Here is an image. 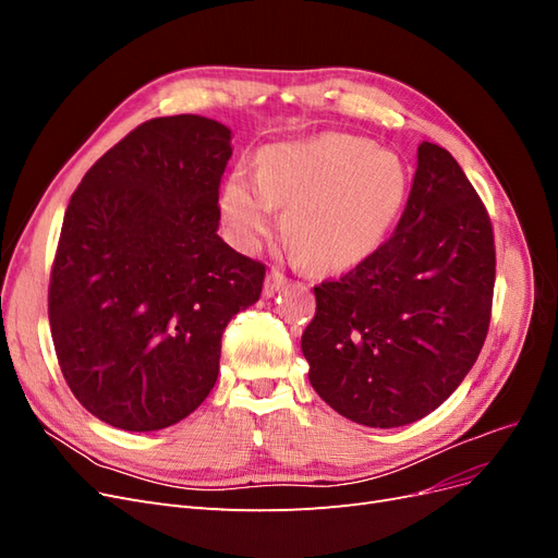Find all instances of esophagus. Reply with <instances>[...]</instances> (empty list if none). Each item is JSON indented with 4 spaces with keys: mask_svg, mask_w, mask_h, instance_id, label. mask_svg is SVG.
Returning a JSON list of instances; mask_svg holds the SVG:
<instances>
[{
    "mask_svg": "<svg viewBox=\"0 0 558 558\" xmlns=\"http://www.w3.org/2000/svg\"><path fill=\"white\" fill-rule=\"evenodd\" d=\"M286 286V277L279 272V269H269L267 272V277H265V293L267 295H275V293H279L281 289Z\"/></svg>",
    "mask_w": 558,
    "mask_h": 558,
    "instance_id": "obj_1",
    "label": "esophagus"
}]
</instances>
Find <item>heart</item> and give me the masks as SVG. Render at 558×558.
I'll return each instance as SVG.
<instances>
[{
  "instance_id": "b5f03b06",
  "label": "heart",
  "mask_w": 558,
  "mask_h": 558,
  "mask_svg": "<svg viewBox=\"0 0 558 558\" xmlns=\"http://www.w3.org/2000/svg\"><path fill=\"white\" fill-rule=\"evenodd\" d=\"M408 195L400 158L351 134L277 144L258 172L232 170L221 193V216L232 242L256 251L283 211V234L312 267H356L391 232Z\"/></svg>"
}]
</instances>
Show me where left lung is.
<instances>
[{"mask_svg": "<svg viewBox=\"0 0 558 558\" xmlns=\"http://www.w3.org/2000/svg\"><path fill=\"white\" fill-rule=\"evenodd\" d=\"M494 230L461 165L421 142L396 232L337 281L316 286L302 332L310 381L369 428L424 418L475 365L492 320Z\"/></svg>", "mask_w": 558, "mask_h": 558, "instance_id": "1", "label": "left lung"}]
</instances>
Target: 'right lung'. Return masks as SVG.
Wrapping results in <instances>:
<instances>
[{"label":"right lung","mask_w":558,"mask_h":558,"mask_svg":"<svg viewBox=\"0 0 558 558\" xmlns=\"http://www.w3.org/2000/svg\"><path fill=\"white\" fill-rule=\"evenodd\" d=\"M232 132L205 116L146 121L99 158L64 211L48 286L62 375L105 424L148 433L195 412L228 320L265 265L218 238Z\"/></svg>","instance_id":"1"}]
</instances>
